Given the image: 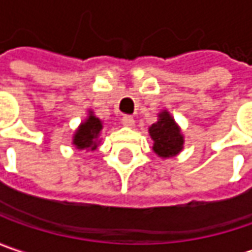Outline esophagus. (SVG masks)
Returning <instances> with one entry per match:
<instances>
[{
  "instance_id": "obj_1",
  "label": "esophagus",
  "mask_w": 252,
  "mask_h": 252,
  "mask_svg": "<svg viewBox=\"0 0 252 252\" xmlns=\"http://www.w3.org/2000/svg\"><path fill=\"white\" fill-rule=\"evenodd\" d=\"M121 123H123V126H134V124H135V120H134V117H131V115H124L123 117V120H121Z\"/></svg>"
}]
</instances>
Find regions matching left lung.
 <instances>
[{
	"instance_id": "obj_1",
	"label": "left lung",
	"mask_w": 252,
	"mask_h": 252,
	"mask_svg": "<svg viewBox=\"0 0 252 252\" xmlns=\"http://www.w3.org/2000/svg\"><path fill=\"white\" fill-rule=\"evenodd\" d=\"M149 135L154 141L152 149L160 158L176 157L183 149L185 139L181 128L166 110L160 111L158 114V121L149 126Z\"/></svg>"
}]
</instances>
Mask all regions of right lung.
<instances>
[{
	"label": "right lung",
	"instance_id": "1",
	"mask_svg": "<svg viewBox=\"0 0 252 252\" xmlns=\"http://www.w3.org/2000/svg\"><path fill=\"white\" fill-rule=\"evenodd\" d=\"M103 129V123L100 118L89 111V117L83 121L73 137V145L77 149H92L94 151L98 145V135Z\"/></svg>",
	"mask_w": 252,
	"mask_h": 252
}]
</instances>
